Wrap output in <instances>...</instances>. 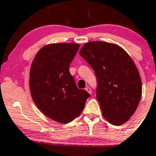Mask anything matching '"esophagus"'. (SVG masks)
Masks as SVG:
<instances>
[{"label": "esophagus", "mask_w": 156, "mask_h": 156, "mask_svg": "<svg viewBox=\"0 0 156 156\" xmlns=\"http://www.w3.org/2000/svg\"><path fill=\"white\" fill-rule=\"evenodd\" d=\"M86 91H87L89 93V94H91V89H90L89 87H88V86H87V87L86 88Z\"/></svg>", "instance_id": "obj_1"}]
</instances>
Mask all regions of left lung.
<instances>
[{
	"label": "left lung",
	"instance_id": "obj_1",
	"mask_svg": "<svg viewBox=\"0 0 156 156\" xmlns=\"http://www.w3.org/2000/svg\"><path fill=\"white\" fill-rule=\"evenodd\" d=\"M80 55L97 77L96 98L103 117L114 126L124 124L137 110L142 94L134 61L119 46L102 41L85 43Z\"/></svg>",
	"mask_w": 156,
	"mask_h": 156
}]
</instances>
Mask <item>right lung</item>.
<instances>
[{"mask_svg": "<svg viewBox=\"0 0 156 156\" xmlns=\"http://www.w3.org/2000/svg\"><path fill=\"white\" fill-rule=\"evenodd\" d=\"M77 43H51L43 46L30 65L29 87L34 102L45 115L65 124L78 117L90 94L78 89L69 72Z\"/></svg>", "mask_w": 156, "mask_h": 156, "instance_id": "1", "label": "right lung"}]
</instances>
